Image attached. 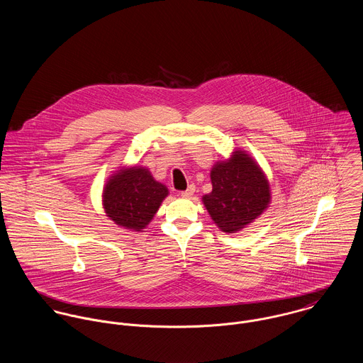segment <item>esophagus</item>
Instances as JSON below:
<instances>
[{"label": "esophagus", "mask_w": 363, "mask_h": 363, "mask_svg": "<svg viewBox=\"0 0 363 363\" xmlns=\"http://www.w3.org/2000/svg\"><path fill=\"white\" fill-rule=\"evenodd\" d=\"M194 191H196V187H194V186H189V189L184 190V191H182L180 196H182L183 199H190V197L194 194Z\"/></svg>", "instance_id": "34e87169"}]
</instances>
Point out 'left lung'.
Wrapping results in <instances>:
<instances>
[{
	"label": "left lung",
	"instance_id": "8db88e82",
	"mask_svg": "<svg viewBox=\"0 0 363 363\" xmlns=\"http://www.w3.org/2000/svg\"><path fill=\"white\" fill-rule=\"evenodd\" d=\"M212 191L203 197L211 219L225 233H236L269 207V183L259 163L236 150L211 169Z\"/></svg>",
	"mask_w": 363,
	"mask_h": 363
}]
</instances>
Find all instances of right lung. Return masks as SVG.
<instances>
[{
    "label": "right lung",
    "mask_w": 363,
    "mask_h": 363,
    "mask_svg": "<svg viewBox=\"0 0 363 363\" xmlns=\"http://www.w3.org/2000/svg\"><path fill=\"white\" fill-rule=\"evenodd\" d=\"M169 196L164 184L156 182L144 166L118 167L106 182L102 194L104 212L116 225L143 232Z\"/></svg>",
    "instance_id": "obj_1"
}]
</instances>
